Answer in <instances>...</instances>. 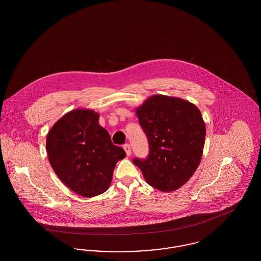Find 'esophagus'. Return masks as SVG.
<instances>
[{
    "instance_id": "obj_1",
    "label": "esophagus",
    "mask_w": 261,
    "mask_h": 261,
    "mask_svg": "<svg viewBox=\"0 0 261 261\" xmlns=\"http://www.w3.org/2000/svg\"><path fill=\"white\" fill-rule=\"evenodd\" d=\"M123 149L126 151V154L128 156H130L131 155V146L129 144H125L124 146H123Z\"/></svg>"
}]
</instances>
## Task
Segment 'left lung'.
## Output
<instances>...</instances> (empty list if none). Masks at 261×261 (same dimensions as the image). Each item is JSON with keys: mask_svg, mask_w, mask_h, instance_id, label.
<instances>
[{"mask_svg": "<svg viewBox=\"0 0 261 261\" xmlns=\"http://www.w3.org/2000/svg\"><path fill=\"white\" fill-rule=\"evenodd\" d=\"M149 141L146 160L134 159L149 186L172 192L195 173L201 160L205 123L199 109L179 98L154 95L136 109Z\"/></svg>", "mask_w": 261, "mask_h": 261, "instance_id": "left-lung-1", "label": "left lung"}]
</instances>
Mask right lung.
Returning a JSON list of instances; mask_svg holds the SVG:
<instances>
[{"mask_svg":"<svg viewBox=\"0 0 261 261\" xmlns=\"http://www.w3.org/2000/svg\"><path fill=\"white\" fill-rule=\"evenodd\" d=\"M99 117L92 110L67 112L51 127L46 142L54 171L65 186L85 198L109 189L116 162L126 156L124 149L112 144Z\"/></svg>","mask_w":261,"mask_h":261,"instance_id":"add662e5","label":"right lung"}]
</instances>
